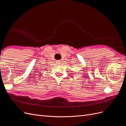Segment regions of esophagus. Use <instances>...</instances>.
<instances>
[{"label": "esophagus", "instance_id": "esophagus-1", "mask_svg": "<svg viewBox=\"0 0 126 126\" xmlns=\"http://www.w3.org/2000/svg\"><path fill=\"white\" fill-rule=\"evenodd\" d=\"M56 63H57V64H60V63H61V62H60V60H56Z\"/></svg>", "mask_w": 126, "mask_h": 126}]
</instances>
